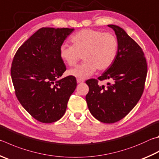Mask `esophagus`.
Listing matches in <instances>:
<instances>
[{
  "instance_id": "34e87169",
  "label": "esophagus",
  "mask_w": 159,
  "mask_h": 159,
  "mask_svg": "<svg viewBox=\"0 0 159 159\" xmlns=\"http://www.w3.org/2000/svg\"><path fill=\"white\" fill-rule=\"evenodd\" d=\"M84 82V80H82V79H77V83H83Z\"/></svg>"
}]
</instances>
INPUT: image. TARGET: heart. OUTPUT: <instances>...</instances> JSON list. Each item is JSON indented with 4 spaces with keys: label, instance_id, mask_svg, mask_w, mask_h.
I'll return each instance as SVG.
<instances>
[{
    "label": "heart",
    "instance_id": "b5f03b06",
    "mask_svg": "<svg viewBox=\"0 0 159 159\" xmlns=\"http://www.w3.org/2000/svg\"><path fill=\"white\" fill-rule=\"evenodd\" d=\"M71 41L72 46H60V56L70 67L76 66L82 56L84 62L68 72L79 79H87L97 69L99 71L107 70L116 58L118 41L112 33L84 29L72 36Z\"/></svg>",
    "mask_w": 159,
    "mask_h": 159
}]
</instances>
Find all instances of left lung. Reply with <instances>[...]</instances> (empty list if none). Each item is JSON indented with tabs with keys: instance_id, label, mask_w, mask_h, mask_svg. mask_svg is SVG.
<instances>
[{
	"instance_id": "obj_1",
	"label": "left lung",
	"mask_w": 159,
	"mask_h": 159,
	"mask_svg": "<svg viewBox=\"0 0 159 159\" xmlns=\"http://www.w3.org/2000/svg\"><path fill=\"white\" fill-rule=\"evenodd\" d=\"M118 41L114 62L97 79L86 80L89 92L85 97L89 112L100 122L112 124L126 116L140 100L145 88L148 65L142 48L127 33L115 25ZM108 80L106 87L98 81Z\"/></svg>"
}]
</instances>
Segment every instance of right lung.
I'll list each match as a JSON object with an SVG mask.
<instances>
[{
	"label": "right lung",
	"mask_w": 159,
	"mask_h": 159,
	"mask_svg": "<svg viewBox=\"0 0 159 159\" xmlns=\"http://www.w3.org/2000/svg\"><path fill=\"white\" fill-rule=\"evenodd\" d=\"M74 28H42L17 50L11 76L19 102L34 119L42 123L59 120L65 113L76 79L66 71L60 47Z\"/></svg>",
	"instance_id": "right-lung-1"
}]
</instances>
